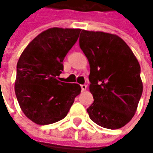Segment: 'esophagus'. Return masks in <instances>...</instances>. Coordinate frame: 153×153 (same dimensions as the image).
Here are the masks:
<instances>
[{
	"mask_svg": "<svg viewBox=\"0 0 153 153\" xmlns=\"http://www.w3.org/2000/svg\"><path fill=\"white\" fill-rule=\"evenodd\" d=\"M81 88H82V91H85L87 89V85L86 84H82L81 85Z\"/></svg>",
	"mask_w": 153,
	"mask_h": 153,
	"instance_id": "esophagus-1",
	"label": "esophagus"
}]
</instances>
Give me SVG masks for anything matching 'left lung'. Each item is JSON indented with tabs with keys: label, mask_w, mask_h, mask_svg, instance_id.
Returning a JSON list of instances; mask_svg holds the SVG:
<instances>
[{
	"label": "left lung",
	"mask_w": 153,
	"mask_h": 153,
	"mask_svg": "<svg viewBox=\"0 0 153 153\" xmlns=\"http://www.w3.org/2000/svg\"><path fill=\"white\" fill-rule=\"evenodd\" d=\"M79 46L90 65L89 117L99 126L120 128L132 119L143 91L138 60L123 39L109 33L82 30Z\"/></svg>",
	"instance_id": "left-lung-1"
}]
</instances>
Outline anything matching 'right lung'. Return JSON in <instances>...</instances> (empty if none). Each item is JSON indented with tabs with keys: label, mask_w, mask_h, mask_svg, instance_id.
<instances>
[{
	"label": "right lung",
	"mask_w": 153,
	"mask_h": 153,
	"mask_svg": "<svg viewBox=\"0 0 153 153\" xmlns=\"http://www.w3.org/2000/svg\"><path fill=\"white\" fill-rule=\"evenodd\" d=\"M80 32V29H48L33 39L21 54L15 94L23 112L36 124L62 120L81 92L78 84L57 80Z\"/></svg>",
	"instance_id": "obj_1"
}]
</instances>
